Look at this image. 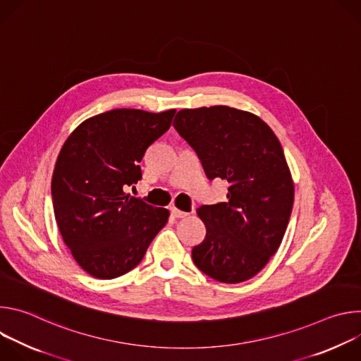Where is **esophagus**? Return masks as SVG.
Segmentation results:
<instances>
[{
    "mask_svg": "<svg viewBox=\"0 0 361 361\" xmlns=\"http://www.w3.org/2000/svg\"><path fill=\"white\" fill-rule=\"evenodd\" d=\"M171 216H174L176 219H184V217H187V216H190V214L185 213V212H181V210L176 209V207H173V209H171Z\"/></svg>",
    "mask_w": 361,
    "mask_h": 361,
    "instance_id": "34e87169",
    "label": "esophagus"
}]
</instances>
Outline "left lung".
<instances>
[{"instance_id": "8db88e82", "label": "left lung", "mask_w": 361, "mask_h": 361, "mask_svg": "<svg viewBox=\"0 0 361 361\" xmlns=\"http://www.w3.org/2000/svg\"><path fill=\"white\" fill-rule=\"evenodd\" d=\"M173 126L209 180L230 184L228 201L197 210L207 234L192 262L220 283L245 281L279 250L291 216L294 184L283 147L260 117L227 106L181 110Z\"/></svg>"}]
</instances>
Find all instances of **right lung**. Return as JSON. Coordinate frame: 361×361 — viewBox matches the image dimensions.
<instances>
[{"instance_id": "right-lung-1", "label": "right lung", "mask_w": 361, "mask_h": 361, "mask_svg": "<svg viewBox=\"0 0 361 361\" xmlns=\"http://www.w3.org/2000/svg\"><path fill=\"white\" fill-rule=\"evenodd\" d=\"M176 110L117 109L81 123L64 142L51 180L59 230L78 266L110 280L140 264L169 210L126 188L141 180L145 149L171 126Z\"/></svg>"}]
</instances>
